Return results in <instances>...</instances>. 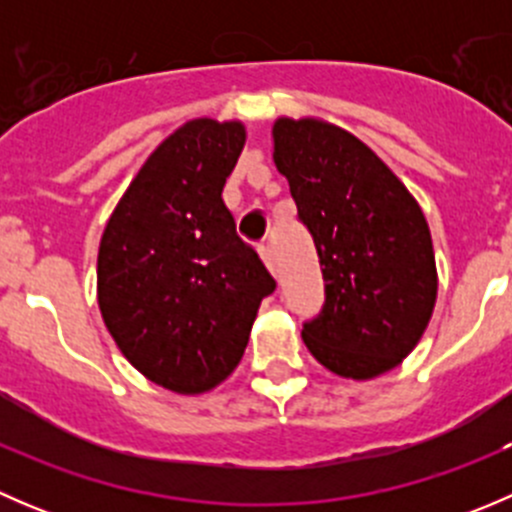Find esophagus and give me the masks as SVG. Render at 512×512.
I'll return each instance as SVG.
<instances>
[{
	"mask_svg": "<svg viewBox=\"0 0 512 512\" xmlns=\"http://www.w3.org/2000/svg\"><path fill=\"white\" fill-rule=\"evenodd\" d=\"M260 257H262V262L267 265V270L275 275V255H272V247L270 245H260Z\"/></svg>",
	"mask_w": 512,
	"mask_h": 512,
	"instance_id": "esophagus-1",
	"label": "esophagus"
}]
</instances>
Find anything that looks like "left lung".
<instances>
[{"label":"left lung","mask_w":512,"mask_h":512,"mask_svg":"<svg viewBox=\"0 0 512 512\" xmlns=\"http://www.w3.org/2000/svg\"><path fill=\"white\" fill-rule=\"evenodd\" d=\"M272 141L327 289L322 314L304 324V344L332 374L376 379L414 352L436 307L421 205L366 143L324 118L280 116Z\"/></svg>","instance_id":"1"}]
</instances>
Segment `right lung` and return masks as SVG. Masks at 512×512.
I'll use <instances>...</instances> for the list:
<instances>
[{
  "mask_svg": "<svg viewBox=\"0 0 512 512\" xmlns=\"http://www.w3.org/2000/svg\"><path fill=\"white\" fill-rule=\"evenodd\" d=\"M247 131L193 118L148 156L98 245L96 297L121 354L183 396L223 384L275 280L223 203Z\"/></svg>",
  "mask_w": 512,
  "mask_h": 512,
  "instance_id": "1",
  "label": "right lung"
}]
</instances>
